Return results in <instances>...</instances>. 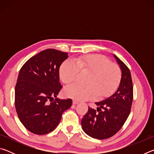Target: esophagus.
Listing matches in <instances>:
<instances>
[{
	"label": "esophagus",
	"mask_w": 154,
	"mask_h": 154,
	"mask_svg": "<svg viewBox=\"0 0 154 154\" xmlns=\"http://www.w3.org/2000/svg\"><path fill=\"white\" fill-rule=\"evenodd\" d=\"M72 104H73V105H77V104H79V101L73 100V101H72Z\"/></svg>",
	"instance_id": "obj_1"
}]
</instances>
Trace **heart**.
<instances>
[{
  "instance_id": "b5f03b06",
  "label": "heart",
  "mask_w": 154,
  "mask_h": 154,
  "mask_svg": "<svg viewBox=\"0 0 154 154\" xmlns=\"http://www.w3.org/2000/svg\"><path fill=\"white\" fill-rule=\"evenodd\" d=\"M80 69L91 72L87 85L74 83L64 88V94L78 100L103 98L111 95L118 88L122 72L117 65L112 64L106 57L101 55L79 56L69 59L61 64L59 75L66 84L74 82Z\"/></svg>"
}]
</instances>
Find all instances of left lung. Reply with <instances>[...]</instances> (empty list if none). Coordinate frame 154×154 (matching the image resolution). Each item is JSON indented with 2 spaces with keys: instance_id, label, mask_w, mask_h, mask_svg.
<instances>
[{
  "instance_id": "8db88e82",
  "label": "left lung",
  "mask_w": 154,
  "mask_h": 154,
  "mask_svg": "<svg viewBox=\"0 0 154 154\" xmlns=\"http://www.w3.org/2000/svg\"><path fill=\"white\" fill-rule=\"evenodd\" d=\"M122 72V79L117 90L109 98L95 103L96 110L89 107L82 119V129L88 136L105 139L116 134L128 117L133 100V86L128 68L113 55Z\"/></svg>"
}]
</instances>
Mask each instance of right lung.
<instances>
[{
  "instance_id": "1",
  "label": "right lung",
  "mask_w": 154,
  "mask_h": 154,
  "mask_svg": "<svg viewBox=\"0 0 154 154\" xmlns=\"http://www.w3.org/2000/svg\"><path fill=\"white\" fill-rule=\"evenodd\" d=\"M68 57L66 52L45 49L21 68L15 88V109L20 122L34 134L53 131L72 105L71 99L57 98L62 88L59 69Z\"/></svg>"
}]
</instances>
